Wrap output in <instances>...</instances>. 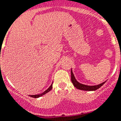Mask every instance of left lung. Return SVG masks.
Masks as SVG:
<instances>
[{
	"label": "left lung",
	"instance_id": "1",
	"mask_svg": "<svg viewBox=\"0 0 121 121\" xmlns=\"http://www.w3.org/2000/svg\"><path fill=\"white\" fill-rule=\"evenodd\" d=\"M71 79L72 83H73V85H74V87H75L76 88L78 89H80V90L89 91H95V90L98 89L99 88H100L102 85L105 83V82L102 83L101 84H99L97 85H92V86L81 84V83H79V82L75 79L74 75H73V72H72V70H71Z\"/></svg>",
	"mask_w": 121,
	"mask_h": 121
}]
</instances>
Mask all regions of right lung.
<instances>
[{"mask_svg":"<svg viewBox=\"0 0 121 121\" xmlns=\"http://www.w3.org/2000/svg\"><path fill=\"white\" fill-rule=\"evenodd\" d=\"M52 84L50 85V87H49V88L47 90H46V91L43 92V93H41V94H38V95H30V97H34V98H38V97H42V95L46 94L47 93H48V92L50 91V90H52Z\"/></svg>","mask_w":121,"mask_h":121,"instance_id":"right-lung-1","label":"right lung"}]
</instances>
